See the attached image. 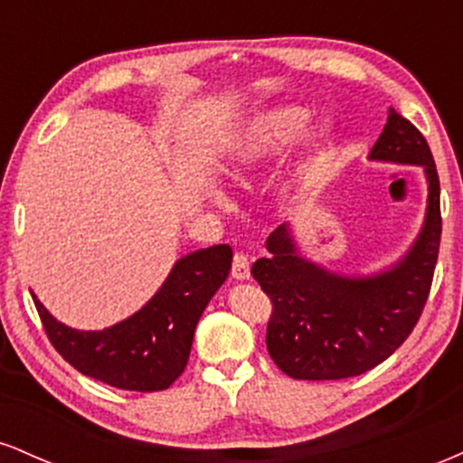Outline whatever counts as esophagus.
Here are the masks:
<instances>
[{
	"instance_id": "1",
	"label": "esophagus",
	"mask_w": 463,
	"mask_h": 463,
	"mask_svg": "<svg viewBox=\"0 0 463 463\" xmlns=\"http://www.w3.org/2000/svg\"><path fill=\"white\" fill-rule=\"evenodd\" d=\"M232 279L237 280H248L250 279V259L248 254L237 252L232 259Z\"/></svg>"
}]
</instances>
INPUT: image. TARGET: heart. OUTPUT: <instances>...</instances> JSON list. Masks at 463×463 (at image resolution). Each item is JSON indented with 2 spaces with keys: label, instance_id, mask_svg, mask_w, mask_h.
Masks as SVG:
<instances>
[{
  "label": "heart",
  "instance_id": "1",
  "mask_svg": "<svg viewBox=\"0 0 463 463\" xmlns=\"http://www.w3.org/2000/svg\"><path fill=\"white\" fill-rule=\"evenodd\" d=\"M311 113L305 106L287 104L259 113L239 128L226 147V167L231 172L248 169L276 156L305 135ZM215 202H226L220 191H211Z\"/></svg>",
  "mask_w": 463,
  "mask_h": 463
}]
</instances>
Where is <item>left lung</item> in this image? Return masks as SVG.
Returning a JSON list of instances; mask_svg holds the SVG:
<instances>
[{
  "label": "left lung",
  "instance_id": "1",
  "mask_svg": "<svg viewBox=\"0 0 463 463\" xmlns=\"http://www.w3.org/2000/svg\"><path fill=\"white\" fill-rule=\"evenodd\" d=\"M368 158L422 167L427 178L422 228L396 263L370 274L333 272L302 254L294 226L280 224L265 241L268 257L252 265L274 302L265 339L269 357L291 379L335 381L372 370L409 337L429 298L442 235L439 178L429 143L390 109Z\"/></svg>",
  "mask_w": 463,
  "mask_h": 463
}]
</instances>
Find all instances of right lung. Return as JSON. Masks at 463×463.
<instances>
[{"mask_svg":"<svg viewBox=\"0 0 463 463\" xmlns=\"http://www.w3.org/2000/svg\"><path fill=\"white\" fill-rule=\"evenodd\" d=\"M231 263L228 243L184 254L139 311L104 331L67 326L36 294L32 298L52 346L78 372L119 390L158 392L184 372L200 316L224 285Z\"/></svg>","mask_w":463,"mask_h":463,"instance_id":"right-lung-1","label":"right lung"}]
</instances>
